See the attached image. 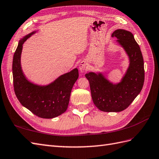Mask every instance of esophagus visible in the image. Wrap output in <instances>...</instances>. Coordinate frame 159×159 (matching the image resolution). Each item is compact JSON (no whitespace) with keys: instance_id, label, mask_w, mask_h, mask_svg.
I'll list each match as a JSON object with an SVG mask.
<instances>
[{"instance_id":"esophagus-1","label":"esophagus","mask_w":159,"mask_h":159,"mask_svg":"<svg viewBox=\"0 0 159 159\" xmlns=\"http://www.w3.org/2000/svg\"><path fill=\"white\" fill-rule=\"evenodd\" d=\"M87 65V63L86 61H82V62H80V64H79V70L81 72H83L84 71H86Z\"/></svg>"}]
</instances>
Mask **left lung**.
<instances>
[{"label": "left lung", "mask_w": 159, "mask_h": 159, "mask_svg": "<svg viewBox=\"0 0 159 159\" xmlns=\"http://www.w3.org/2000/svg\"><path fill=\"white\" fill-rule=\"evenodd\" d=\"M111 36L117 38L129 60V67L121 81L113 84L101 73L92 72L85 75V77L89 81L95 106L103 111L119 112L127 108L142 90L144 82V60L131 32L117 30Z\"/></svg>", "instance_id": "8db88e82"}]
</instances>
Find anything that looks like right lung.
Listing matches in <instances>:
<instances>
[{
	"label": "right lung",
	"mask_w": 159,
	"mask_h": 159,
	"mask_svg": "<svg viewBox=\"0 0 159 159\" xmlns=\"http://www.w3.org/2000/svg\"><path fill=\"white\" fill-rule=\"evenodd\" d=\"M35 31L19 41L13 60V86L15 95L23 106L42 118L50 119L66 111L73 85L79 78L77 68L61 75L46 86L30 82L23 75L21 66L23 44Z\"/></svg>",
	"instance_id": "1"
}]
</instances>
